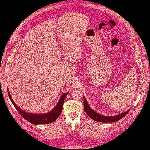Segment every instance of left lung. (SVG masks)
Instances as JSON below:
<instances>
[{
	"label": "left lung",
	"instance_id": "8db88e82",
	"mask_svg": "<svg viewBox=\"0 0 150 150\" xmlns=\"http://www.w3.org/2000/svg\"><path fill=\"white\" fill-rule=\"evenodd\" d=\"M84 99V108L86 112L87 113L88 116L91 118L93 120L99 122H103V123H109V122H114L118 120H120L123 117H125L127 113L129 111V109L127 110V111L123 112L119 115H116L114 116H106L103 115H101L97 112L96 111L92 109L88 103L87 100H86L84 96H83Z\"/></svg>",
	"mask_w": 150,
	"mask_h": 150
}]
</instances>
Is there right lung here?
<instances>
[{"instance_id": "1", "label": "right lung", "mask_w": 150, "mask_h": 150, "mask_svg": "<svg viewBox=\"0 0 150 150\" xmlns=\"http://www.w3.org/2000/svg\"><path fill=\"white\" fill-rule=\"evenodd\" d=\"M7 90H8V96L11 101V103H13L15 108L16 109L17 111L19 112V114L22 115V117L23 118V119L35 125L48 124V123H52L56 120L61 113L65 98L67 95V93H69V92H67L63 94V95H62V96L59 98L58 103H57L56 106L52 110V111L45 114H37L35 113L31 114V113L25 112L24 111H23V110L21 109V108H19L17 106V105H16V103L13 100L10 93L8 88H7Z\"/></svg>"}]
</instances>
